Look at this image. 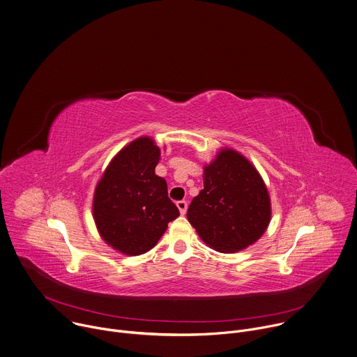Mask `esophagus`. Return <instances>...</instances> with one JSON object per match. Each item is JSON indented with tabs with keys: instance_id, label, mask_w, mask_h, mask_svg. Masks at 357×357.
Segmentation results:
<instances>
[{
	"instance_id": "esophagus-1",
	"label": "esophagus",
	"mask_w": 357,
	"mask_h": 357,
	"mask_svg": "<svg viewBox=\"0 0 357 357\" xmlns=\"http://www.w3.org/2000/svg\"><path fill=\"white\" fill-rule=\"evenodd\" d=\"M176 206H178V208L181 211V214L183 215L186 213V210H188V202L186 200H179V202H176Z\"/></svg>"
}]
</instances>
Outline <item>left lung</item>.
I'll list each match as a JSON object with an SVG mask.
<instances>
[{"label":"left lung","instance_id":"8db88e82","mask_svg":"<svg viewBox=\"0 0 357 357\" xmlns=\"http://www.w3.org/2000/svg\"><path fill=\"white\" fill-rule=\"evenodd\" d=\"M271 199L257 168L238 151L222 149L203 171V189L188 220L214 251L234 254L257 243L271 221Z\"/></svg>","mask_w":357,"mask_h":357}]
</instances>
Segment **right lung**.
I'll use <instances>...</instances> for the list:
<instances>
[{
  "label": "right lung",
  "instance_id": "add662e5",
  "mask_svg": "<svg viewBox=\"0 0 357 357\" xmlns=\"http://www.w3.org/2000/svg\"><path fill=\"white\" fill-rule=\"evenodd\" d=\"M160 154L153 139L139 137L113 157L96 185V228L107 245L125 255L149 252L179 215L165 179L155 175Z\"/></svg>",
  "mask_w": 357,
  "mask_h": 357
}]
</instances>
